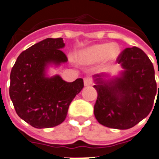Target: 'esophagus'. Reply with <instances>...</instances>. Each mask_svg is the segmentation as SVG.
I'll use <instances>...</instances> for the list:
<instances>
[{
  "label": "esophagus",
  "instance_id": "obj_1",
  "mask_svg": "<svg viewBox=\"0 0 159 159\" xmlns=\"http://www.w3.org/2000/svg\"><path fill=\"white\" fill-rule=\"evenodd\" d=\"M84 86H89L92 84V79L90 78H84Z\"/></svg>",
  "mask_w": 159,
  "mask_h": 159
}]
</instances>
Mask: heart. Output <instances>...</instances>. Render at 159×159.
<instances>
[{
    "label": "heart",
    "instance_id": "1",
    "mask_svg": "<svg viewBox=\"0 0 159 159\" xmlns=\"http://www.w3.org/2000/svg\"><path fill=\"white\" fill-rule=\"evenodd\" d=\"M120 53V48L116 43L95 44L81 50L78 61L80 64L89 65L102 59L103 62L108 64L115 61Z\"/></svg>",
    "mask_w": 159,
    "mask_h": 159
}]
</instances>
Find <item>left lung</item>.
Instances as JSON below:
<instances>
[{
    "instance_id": "left-lung-1",
    "label": "left lung",
    "mask_w": 159,
    "mask_h": 159,
    "mask_svg": "<svg viewBox=\"0 0 159 159\" xmlns=\"http://www.w3.org/2000/svg\"><path fill=\"white\" fill-rule=\"evenodd\" d=\"M117 63L123 69L117 75L102 73L92 77L98 93L94 114L105 127L127 130L152 110L157 93L155 69L148 57L136 47L125 49Z\"/></svg>"
}]
</instances>
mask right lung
<instances>
[{
  "label": "right lung",
  "instance_id": "add662e5",
  "mask_svg": "<svg viewBox=\"0 0 159 159\" xmlns=\"http://www.w3.org/2000/svg\"><path fill=\"white\" fill-rule=\"evenodd\" d=\"M63 38H47L23 51L10 75L9 95L17 114L38 129L56 127L64 121L69 106L82 90V78L73 82L59 75L50 76V67L67 62L61 51Z\"/></svg>",
  "mask_w": 159,
  "mask_h": 159
}]
</instances>
